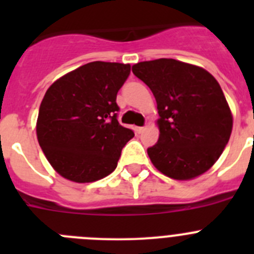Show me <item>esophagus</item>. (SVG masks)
<instances>
[{
	"label": "esophagus",
	"mask_w": 254,
	"mask_h": 254,
	"mask_svg": "<svg viewBox=\"0 0 254 254\" xmlns=\"http://www.w3.org/2000/svg\"><path fill=\"white\" fill-rule=\"evenodd\" d=\"M145 131V127H136V133H142V132Z\"/></svg>",
	"instance_id": "obj_1"
}]
</instances>
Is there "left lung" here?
<instances>
[{
	"instance_id": "left-lung-1",
	"label": "left lung",
	"mask_w": 254,
	"mask_h": 254,
	"mask_svg": "<svg viewBox=\"0 0 254 254\" xmlns=\"http://www.w3.org/2000/svg\"><path fill=\"white\" fill-rule=\"evenodd\" d=\"M132 72L154 94L159 140L147 149L155 168L178 181L207 172L230 138L233 117L215 77L198 66L173 58L145 61Z\"/></svg>"
}]
</instances>
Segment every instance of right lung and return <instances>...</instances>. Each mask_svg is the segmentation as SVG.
I'll return each mask as SVG.
<instances>
[{"mask_svg":"<svg viewBox=\"0 0 254 254\" xmlns=\"http://www.w3.org/2000/svg\"><path fill=\"white\" fill-rule=\"evenodd\" d=\"M129 72V64L95 61L66 73L47 90L37 136L64 178L89 183L117 168L123 146L134 136L117 120V93Z\"/></svg>","mask_w":254,"mask_h":254,"instance_id":"add662e5","label":"right lung"}]
</instances>
